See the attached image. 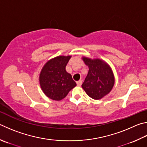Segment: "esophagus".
<instances>
[{
    "mask_svg": "<svg viewBox=\"0 0 147 147\" xmlns=\"http://www.w3.org/2000/svg\"><path fill=\"white\" fill-rule=\"evenodd\" d=\"M76 84L78 86H81V85L82 84V80H80L78 82H76Z\"/></svg>",
    "mask_w": 147,
    "mask_h": 147,
    "instance_id": "obj_1",
    "label": "esophagus"
}]
</instances>
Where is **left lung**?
<instances>
[{
	"instance_id": "obj_1",
	"label": "left lung",
	"mask_w": 147,
	"mask_h": 147,
	"mask_svg": "<svg viewBox=\"0 0 147 147\" xmlns=\"http://www.w3.org/2000/svg\"><path fill=\"white\" fill-rule=\"evenodd\" d=\"M85 64L89 67V72L82 85L87 94L94 100H100L113 89L114 76L107 63L100 59H90L82 57Z\"/></svg>"
}]
</instances>
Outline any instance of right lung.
Returning a JSON list of instances; mask_svg holds the SVG:
<instances>
[{
    "label": "right lung",
    "instance_id": "obj_1",
    "mask_svg": "<svg viewBox=\"0 0 147 147\" xmlns=\"http://www.w3.org/2000/svg\"><path fill=\"white\" fill-rule=\"evenodd\" d=\"M71 56H58L44 65L40 74L41 89L48 98L59 101L64 98L76 86L71 74L65 70Z\"/></svg>",
    "mask_w": 147,
    "mask_h": 147
}]
</instances>
